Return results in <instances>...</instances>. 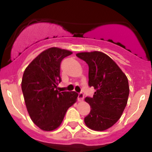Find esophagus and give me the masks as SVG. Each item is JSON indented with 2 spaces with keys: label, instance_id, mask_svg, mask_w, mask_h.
Returning a JSON list of instances; mask_svg holds the SVG:
<instances>
[{
  "label": "esophagus",
  "instance_id": "1",
  "mask_svg": "<svg viewBox=\"0 0 152 152\" xmlns=\"http://www.w3.org/2000/svg\"><path fill=\"white\" fill-rule=\"evenodd\" d=\"M84 96L82 93H80V94H78V96H77V100H78V101H80V102L83 101V100H84Z\"/></svg>",
  "mask_w": 152,
  "mask_h": 152
}]
</instances>
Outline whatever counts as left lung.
Masks as SVG:
<instances>
[{
    "label": "left lung",
    "instance_id": "left-lung-1",
    "mask_svg": "<svg viewBox=\"0 0 152 152\" xmlns=\"http://www.w3.org/2000/svg\"><path fill=\"white\" fill-rule=\"evenodd\" d=\"M76 56L88 64V84L96 90L93 97L85 98L91 112L84 123L91 129L104 131L119 120L126 108L129 94L128 78L103 52H80Z\"/></svg>",
    "mask_w": 152,
    "mask_h": 152
}]
</instances>
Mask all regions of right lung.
<instances>
[{
	"mask_svg": "<svg viewBox=\"0 0 152 152\" xmlns=\"http://www.w3.org/2000/svg\"><path fill=\"white\" fill-rule=\"evenodd\" d=\"M72 52L52 47L41 52L26 68L21 88L32 121L43 131L59 127L68 109L77 101L75 91L60 92V64Z\"/></svg>",
	"mask_w": 152,
	"mask_h": 152,
	"instance_id": "add662e5",
	"label": "right lung"
}]
</instances>
